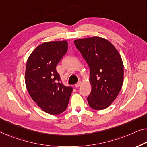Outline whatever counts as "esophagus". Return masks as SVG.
<instances>
[{
    "mask_svg": "<svg viewBox=\"0 0 147 147\" xmlns=\"http://www.w3.org/2000/svg\"><path fill=\"white\" fill-rule=\"evenodd\" d=\"M81 85V81H79L78 83H76V84L74 85V86H75V88H78V86H80Z\"/></svg>",
    "mask_w": 147,
    "mask_h": 147,
    "instance_id": "obj_1",
    "label": "esophagus"
}]
</instances>
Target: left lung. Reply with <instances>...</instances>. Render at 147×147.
<instances>
[{"label": "left lung", "mask_w": 147, "mask_h": 147, "mask_svg": "<svg viewBox=\"0 0 147 147\" xmlns=\"http://www.w3.org/2000/svg\"><path fill=\"white\" fill-rule=\"evenodd\" d=\"M74 45L90 68L89 106L96 110L106 109L117 98L123 82L121 55L112 43L100 37L75 39Z\"/></svg>", "instance_id": "left-lung-1"}]
</instances>
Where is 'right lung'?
Instances as JSON below:
<instances>
[{
    "instance_id": "1",
    "label": "right lung",
    "mask_w": 147,
    "mask_h": 147,
    "mask_svg": "<svg viewBox=\"0 0 147 147\" xmlns=\"http://www.w3.org/2000/svg\"><path fill=\"white\" fill-rule=\"evenodd\" d=\"M68 49L67 41H49L38 45L26 63L25 82L32 99L45 112L58 115L68 106L73 88L60 82L56 67Z\"/></svg>"
}]
</instances>
